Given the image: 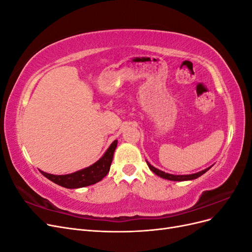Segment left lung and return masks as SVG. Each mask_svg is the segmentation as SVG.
I'll return each instance as SVG.
<instances>
[{
    "mask_svg": "<svg viewBox=\"0 0 252 252\" xmlns=\"http://www.w3.org/2000/svg\"><path fill=\"white\" fill-rule=\"evenodd\" d=\"M147 162V161H146ZM147 165L149 167V169L156 173L157 175H158V177H161L163 179H166V180H169V181H190V180H194V179H197L199 177H201L202 174H204L206 171L210 169V167H208V168H206L200 172H196V173H192V174H184V175H175V174H170V173H166L162 170H159L158 168H156V167H154L152 165H150L148 162H147Z\"/></svg>",
    "mask_w": 252,
    "mask_h": 252,
    "instance_id": "obj_1",
    "label": "left lung"
}]
</instances>
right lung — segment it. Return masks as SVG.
<instances>
[{
	"mask_svg": "<svg viewBox=\"0 0 252 252\" xmlns=\"http://www.w3.org/2000/svg\"><path fill=\"white\" fill-rule=\"evenodd\" d=\"M118 140L113 141L109 148L106 150L104 156L89 167H86L82 170L75 171L69 174H63V175H57V174H50L47 172H44L41 170V173L45 178H47L51 182L56 183V184L69 188H81L94 185L95 183L100 182L104 177L107 175L110 169V165L112 162V158L114 150L117 148Z\"/></svg>",
	"mask_w": 252,
	"mask_h": 252,
	"instance_id": "add662e5",
	"label": "right lung"
}]
</instances>
